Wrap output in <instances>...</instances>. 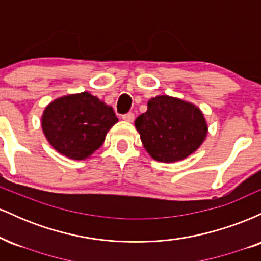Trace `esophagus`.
I'll use <instances>...</instances> for the list:
<instances>
[{"instance_id": "obj_1", "label": "esophagus", "mask_w": 261, "mask_h": 261, "mask_svg": "<svg viewBox=\"0 0 261 261\" xmlns=\"http://www.w3.org/2000/svg\"><path fill=\"white\" fill-rule=\"evenodd\" d=\"M122 119L127 122H133L135 120V114L134 113H127L122 115Z\"/></svg>"}]
</instances>
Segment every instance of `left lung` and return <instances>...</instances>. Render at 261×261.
I'll return each mask as SVG.
<instances>
[{
    "label": "left lung",
    "instance_id": "8db88e82",
    "mask_svg": "<svg viewBox=\"0 0 261 261\" xmlns=\"http://www.w3.org/2000/svg\"><path fill=\"white\" fill-rule=\"evenodd\" d=\"M143 147L160 162H176L195 152L207 135L199 108L188 101L158 95L147 103V112L135 121Z\"/></svg>",
    "mask_w": 261,
    "mask_h": 261
}]
</instances>
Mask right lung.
I'll return each instance as SVG.
<instances>
[{
    "mask_svg": "<svg viewBox=\"0 0 261 261\" xmlns=\"http://www.w3.org/2000/svg\"><path fill=\"white\" fill-rule=\"evenodd\" d=\"M115 122L113 108L88 92L51 101L41 119L50 145L71 160H85L97 151Z\"/></svg>",
    "mask_w": 261,
    "mask_h": 261,
    "instance_id": "add662e5",
    "label": "right lung"
}]
</instances>
